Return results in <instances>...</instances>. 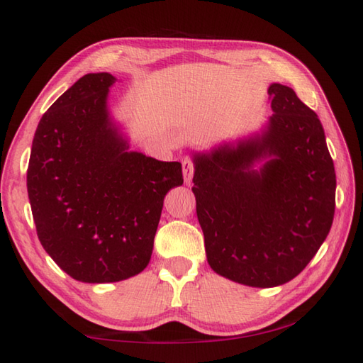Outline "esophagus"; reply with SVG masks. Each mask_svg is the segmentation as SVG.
I'll use <instances>...</instances> for the list:
<instances>
[{"label": "esophagus", "mask_w": 363, "mask_h": 363, "mask_svg": "<svg viewBox=\"0 0 363 363\" xmlns=\"http://www.w3.org/2000/svg\"><path fill=\"white\" fill-rule=\"evenodd\" d=\"M194 168L195 165L190 157L182 159V172H184V181H186V184L191 182V177H194Z\"/></svg>", "instance_id": "obj_1"}]
</instances>
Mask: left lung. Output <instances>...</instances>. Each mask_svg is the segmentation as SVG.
Returning a JSON list of instances; mask_svg holds the SVG:
<instances>
[{
	"label": "left lung",
	"instance_id": "left-lung-1",
	"mask_svg": "<svg viewBox=\"0 0 363 363\" xmlns=\"http://www.w3.org/2000/svg\"><path fill=\"white\" fill-rule=\"evenodd\" d=\"M268 95L274 113L260 134L194 152L191 187L211 268L259 289L291 281L313 259L337 186L318 115L282 84Z\"/></svg>",
	"mask_w": 363,
	"mask_h": 363
}]
</instances>
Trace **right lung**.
Here are the masks:
<instances>
[{
  "label": "right lung",
  "mask_w": 363,
  "mask_h": 363,
  "mask_svg": "<svg viewBox=\"0 0 363 363\" xmlns=\"http://www.w3.org/2000/svg\"><path fill=\"white\" fill-rule=\"evenodd\" d=\"M111 73H89L38 123L28 165L37 235L73 279L118 282L150 264L164 198L182 186L179 162L130 151L111 117Z\"/></svg>",
  "instance_id": "obj_1"
}]
</instances>
